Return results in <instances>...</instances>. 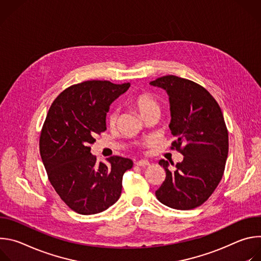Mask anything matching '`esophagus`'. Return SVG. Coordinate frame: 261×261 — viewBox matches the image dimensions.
Returning <instances> with one entry per match:
<instances>
[{
    "mask_svg": "<svg viewBox=\"0 0 261 261\" xmlns=\"http://www.w3.org/2000/svg\"><path fill=\"white\" fill-rule=\"evenodd\" d=\"M136 165H137V166L146 167V166L150 165V162L146 161V160H139V161H137V162H136Z\"/></svg>",
    "mask_w": 261,
    "mask_h": 261,
    "instance_id": "1",
    "label": "esophagus"
}]
</instances>
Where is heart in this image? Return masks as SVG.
<instances>
[{"instance_id": "obj_1", "label": "heart", "mask_w": 261, "mask_h": 261, "mask_svg": "<svg viewBox=\"0 0 261 261\" xmlns=\"http://www.w3.org/2000/svg\"><path fill=\"white\" fill-rule=\"evenodd\" d=\"M131 104L139 111V114L145 118L147 115L152 113H160V106L157 102V100L150 94L147 93H141L136 96H134L131 99ZM118 119V113L117 111H110L107 116V122L109 125L114 126ZM146 143H151V140H147Z\"/></svg>"}]
</instances>
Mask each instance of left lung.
I'll use <instances>...</instances> for the list:
<instances>
[{
  "mask_svg": "<svg viewBox=\"0 0 261 261\" xmlns=\"http://www.w3.org/2000/svg\"><path fill=\"white\" fill-rule=\"evenodd\" d=\"M150 85L163 89L169 97V129L176 138L172 148L184 156L173 168L168 161H159L166 177L156 197L171 208H195L207 200L224 172L228 155L224 118L214 97L194 82L166 75Z\"/></svg>",
  "mask_w": 261,
  "mask_h": 261,
  "instance_id": "obj_1",
  "label": "left lung"
}]
</instances>
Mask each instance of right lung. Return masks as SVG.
<instances>
[{
    "label": "right lung",
    "instance_id": "right-lung-1",
    "mask_svg": "<svg viewBox=\"0 0 261 261\" xmlns=\"http://www.w3.org/2000/svg\"><path fill=\"white\" fill-rule=\"evenodd\" d=\"M129 88V83L84 82L62 92L48 110L40 135L41 159L56 192L79 214H98L115 204L123 174L133 166L120 156L97 163L90 146L106 130L110 104Z\"/></svg>",
    "mask_w": 261,
    "mask_h": 261
}]
</instances>
